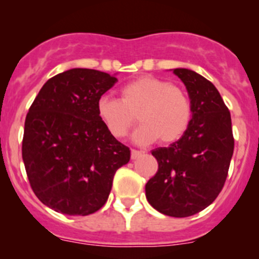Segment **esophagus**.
Returning <instances> with one entry per match:
<instances>
[{
	"label": "esophagus",
	"mask_w": 259,
	"mask_h": 259,
	"mask_svg": "<svg viewBox=\"0 0 259 259\" xmlns=\"http://www.w3.org/2000/svg\"><path fill=\"white\" fill-rule=\"evenodd\" d=\"M145 152L144 151H139V150H132V158L133 159H138L139 157H141Z\"/></svg>",
	"instance_id": "esophagus-1"
}]
</instances>
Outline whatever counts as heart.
Returning a JSON list of instances; mask_svg holds the SVG:
<instances>
[{"label": "heart", "instance_id": "1", "mask_svg": "<svg viewBox=\"0 0 259 259\" xmlns=\"http://www.w3.org/2000/svg\"><path fill=\"white\" fill-rule=\"evenodd\" d=\"M97 114L114 138L123 139L136 121L142 125L134 139L139 144L178 141L186 133L192 115L191 102L183 89L167 80L141 76L120 89V100L102 96Z\"/></svg>", "mask_w": 259, "mask_h": 259}]
</instances>
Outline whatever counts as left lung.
I'll list each match as a JSON object with an SVG mask.
<instances>
[{
    "instance_id": "1",
    "label": "left lung",
    "mask_w": 259,
    "mask_h": 259,
    "mask_svg": "<svg viewBox=\"0 0 259 259\" xmlns=\"http://www.w3.org/2000/svg\"><path fill=\"white\" fill-rule=\"evenodd\" d=\"M174 74L189 92L192 118L180 140L152 151L158 170L145 189L154 209L184 218L203 210L221 194L234 136L230 112L215 86L194 70L178 68Z\"/></svg>"
}]
</instances>
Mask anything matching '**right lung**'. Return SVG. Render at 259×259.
<instances>
[{
	"instance_id": "1",
	"label": "right lung",
	"mask_w": 259,
	"mask_h": 259,
	"mask_svg": "<svg viewBox=\"0 0 259 259\" xmlns=\"http://www.w3.org/2000/svg\"><path fill=\"white\" fill-rule=\"evenodd\" d=\"M118 79L74 68L49 79L25 118L22 156L36 197L56 212L89 215L108 200L113 177L130 159L97 114Z\"/></svg>"
}]
</instances>
